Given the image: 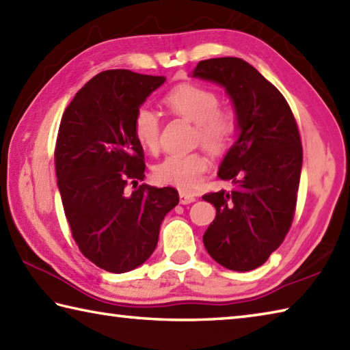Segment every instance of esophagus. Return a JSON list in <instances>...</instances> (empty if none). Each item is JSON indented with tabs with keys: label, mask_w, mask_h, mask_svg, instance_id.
<instances>
[{
	"label": "esophagus",
	"mask_w": 350,
	"mask_h": 350,
	"mask_svg": "<svg viewBox=\"0 0 350 350\" xmlns=\"http://www.w3.org/2000/svg\"><path fill=\"white\" fill-rule=\"evenodd\" d=\"M196 200V196L193 193L184 192V190H180V202L181 204H190Z\"/></svg>",
	"instance_id": "34e87169"
}]
</instances>
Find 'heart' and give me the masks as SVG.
<instances>
[{
    "label": "heart",
    "mask_w": 350,
    "mask_h": 350,
    "mask_svg": "<svg viewBox=\"0 0 350 350\" xmlns=\"http://www.w3.org/2000/svg\"><path fill=\"white\" fill-rule=\"evenodd\" d=\"M164 103L174 114L195 123V138L204 148L221 154L233 143L237 131V116L232 108H221L215 91L200 85L184 83L167 93ZM160 117L152 108L140 107L134 114L133 129L137 142L155 152L160 144ZM208 169V158L202 152L170 154L155 164L157 181L180 189H193Z\"/></svg>",
    "instance_id": "1"
}]
</instances>
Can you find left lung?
<instances>
[{
	"mask_svg": "<svg viewBox=\"0 0 350 350\" xmlns=\"http://www.w3.org/2000/svg\"><path fill=\"white\" fill-rule=\"evenodd\" d=\"M192 77L226 90L237 116V138L217 170L234 189L202 196L216 208L204 247L224 268L250 271L291 227L303 161L297 123L280 91L243 59L201 61Z\"/></svg>",
	"mask_w": 350,
	"mask_h": 350,
	"instance_id": "8db88e82",
	"label": "left lung"
}]
</instances>
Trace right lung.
<instances>
[{"instance_id": "add662e5", "label": "right lung", "mask_w": 350, "mask_h": 350, "mask_svg": "<svg viewBox=\"0 0 350 350\" xmlns=\"http://www.w3.org/2000/svg\"><path fill=\"white\" fill-rule=\"evenodd\" d=\"M164 82L129 70L102 71L62 116L55 161L64 212L79 250L105 271L128 273L146 262L164 216L180 201L174 187L138 186L146 166L134 114Z\"/></svg>"}]
</instances>
